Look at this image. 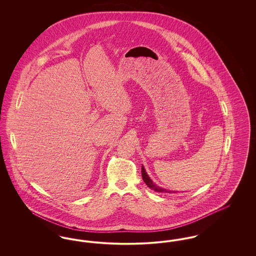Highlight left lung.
Returning <instances> with one entry per match:
<instances>
[{
  "instance_id": "left-lung-1",
  "label": "left lung",
  "mask_w": 256,
  "mask_h": 256,
  "mask_svg": "<svg viewBox=\"0 0 256 256\" xmlns=\"http://www.w3.org/2000/svg\"><path fill=\"white\" fill-rule=\"evenodd\" d=\"M142 178H143L144 182L148 185V187H150L152 190H154L156 192H158V193H176V192H174V191H170V190H167L165 188H162V187L158 186V184L150 180V178L148 176V174H146V170H145L143 165H142Z\"/></svg>"
}]
</instances>
